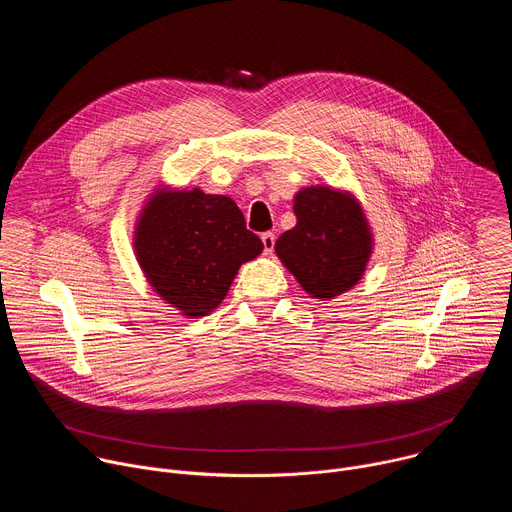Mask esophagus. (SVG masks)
<instances>
[{"label": "esophagus", "mask_w": 512, "mask_h": 512, "mask_svg": "<svg viewBox=\"0 0 512 512\" xmlns=\"http://www.w3.org/2000/svg\"><path fill=\"white\" fill-rule=\"evenodd\" d=\"M261 243H263V251L265 255H271L273 253V247H275V235L273 233H263L261 235Z\"/></svg>", "instance_id": "esophagus-1"}]
</instances>
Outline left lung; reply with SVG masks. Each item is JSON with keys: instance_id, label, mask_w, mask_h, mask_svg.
Returning a JSON list of instances; mask_svg holds the SVG:
<instances>
[{"instance_id": "left-lung-1", "label": "left lung", "mask_w": 512, "mask_h": 512, "mask_svg": "<svg viewBox=\"0 0 512 512\" xmlns=\"http://www.w3.org/2000/svg\"><path fill=\"white\" fill-rule=\"evenodd\" d=\"M298 223L275 251L312 298H334L358 283L371 255V233L358 202L326 186L296 194Z\"/></svg>"}]
</instances>
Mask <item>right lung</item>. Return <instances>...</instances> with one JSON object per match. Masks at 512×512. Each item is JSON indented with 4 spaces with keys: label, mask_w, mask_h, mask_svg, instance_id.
I'll list each match as a JSON object with an SVG mask.
<instances>
[{
    "label": "right lung",
    "mask_w": 512,
    "mask_h": 512,
    "mask_svg": "<svg viewBox=\"0 0 512 512\" xmlns=\"http://www.w3.org/2000/svg\"><path fill=\"white\" fill-rule=\"evenodd\" d=\"M261 251L235 200L198 188L154 194L135 233V253L152 287L190 318L221 304L241 263Z\"/></svg>",
    "instance_id": "right-lung-1"
}]
</instances>
